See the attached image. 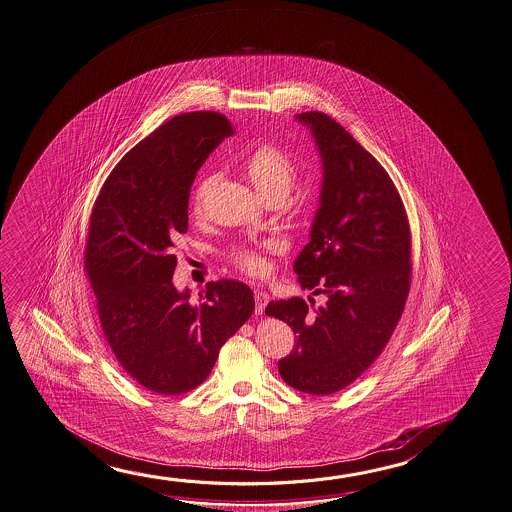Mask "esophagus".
I'll return each mask as SVG.
<instances>
[{"mask_svg": "<svg viewBox=\"0 0 512 512\" xmlns=\"http://www.w3.org/2000/svg\"><path fill=\"white\" fill-rule=\"evenodd\" d=\"M270 296L263 290H256L254 292V301H256V314H263L265 307L269 305Z\"/></svg>", "mask_w": 512, "mask_h": 512, "instance_id": "34e87169", "label": "esophagus"}]
</instances>
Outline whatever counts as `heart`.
Segmentation results:
<instances>
[{
  "label": "heart",
  "instance_id": "1",
  "mask_svg": "<svg viewBox=\"0 0 512 512\" xmlns=\"http://www.w3.org/2000/svg\"><path fill=\"white\" fill-rule=\"evenodd\" d=\"M243 169L261 198H265L270 204L281 202L283 207L294 216L303 213L305 200L287 198L298 177V169L294 160L283 149L263 144L243 160ZM214 180H216L214 175H207L198 182L193 193V209L196 214H202L204 211L205 198L211 193ZM233 261L236 267H240L243 272L252 276H260L267 270V261L256 249H236L233 252Z\"/></svg>",
  "mask_w": 512,
  "mask_h": 512
}]
</instances>
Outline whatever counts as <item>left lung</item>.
<instances>
[{"instance_id":"left-lung-1","label":"left lung","mask_w":512,"mask_h":512,"mask_svg":"<svg viewBox=\"0 0 512 512\" xmlns=\"http://www.w3.org/2000/svg\"><path fill=\"white\" fill-rule=\"evenodd\" d=\"M296 119L316 140L323 184L294 272L323 303L279 299L265 314L296 334L278 363L281 379L303 393L330 395L359 379L390 341L411 285V236L399 191L372 153L325 113Z\"/></svg>"}]
</instances>
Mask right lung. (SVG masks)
<instances>
[{
  "mask_svg": "<svg viewBox=\"0 0 512 512\" xmlns=\"http://www.w3.org/2000/svg\"><path fill=\"white\" fill-rule=\"evenodd\" d=\"M233 133L222 113L173 117L122 157L93 204L84 270L104 337L122 370L158 395L202 384L254 310L240 281L207 283L198 303L171 281L196 171Z\"/></svg>",
  "mask_w": 512,
  "mask_h": 512,
  "instance_id": "right-lung-1",
  "label": "right lung"
}]
</instances>
